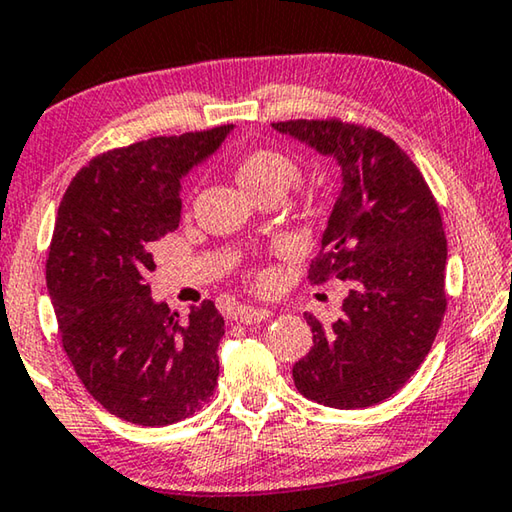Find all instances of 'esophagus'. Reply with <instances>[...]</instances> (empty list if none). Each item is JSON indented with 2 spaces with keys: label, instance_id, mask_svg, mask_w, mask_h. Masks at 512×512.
<instances>
[{
  "label": "esophagus",
  "instance_id": "obj_1",
  "mask_svg": "<svg viewBox=\"0 0 512 512\" xmlns=\"http://www.w3.org/2000/svg\"><path fill=\"white\" fill-rule=\"evenodd\" d=\"M273 312L271 310H262V307H253V305H241L237 312H234V319L246 323V326H253V323H262L266 319H271Z\"/></svg>",
  "mask_w": 512,
  "mask_h": 512
}]
</instances>
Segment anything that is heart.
<instances>
[{
    "label": "heart",
    "instance_id": "heart-1",
    "mask_svg": "<svg viewBox=\"0 0 512 512\" xmlns=\"http://www.w3.org/2000/svg\"><path fill=\"white\" fill-rule=\"evenodd\" d=\"M298 175L296 161L285 152L271 148L248 152L237 164V180L253 198L273 191L285 193L298 182Z\"/></svg>",
    "mask_w": 512,
    "mask_h": 512
}]
</instances>
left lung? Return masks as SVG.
Returning a JSON list of instances; mask_svg holds the SVG:
<instances>
[{"label":"left lung","mask_w":512,"mask_h":512,"mask_svg":"<svg viewBox=\"0 0 512 512\" xmlns=\"http://www.w3.org/2000/svg\"><path fill=\"white\" fill-rule=\"evenodd\" d=\"M273 129L342 168L312 285L344 280L342 316L312 314L310 353L294 364L298 392L328 408L385 401L431 351L446 310V237L431 189L389 136L342 120H287Z\"/></svg>","instance_id":"left-lung-1"}]
</instances>
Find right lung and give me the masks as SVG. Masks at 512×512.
<instances>
[{
	"instance_id": "1",
	"label": "right lung",
	"mask_w": 512,
	"mask_h": 512,
	"mask_svg": "<svg viewBox=\"0 0 512 512\" xmlns=\"http://www.w3.org/2000/svg\"><path fill=\"white\" fill-rule=\"evenodd\" d=\"M232 129L104 152L75 175L56 214L45 278L63 351L93 399L132 424H175L214 394L223 316L205 300L180 321L145 278L157 269L154 241L180 225L182 177Z\"/></svg>"
}]
</instances>
